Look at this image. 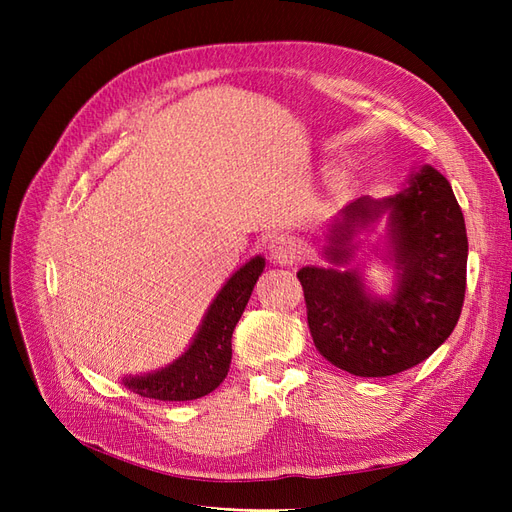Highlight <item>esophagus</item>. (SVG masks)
Segmentation results:
<instances>
[{"label": "esophagus", "instance_id": "esophagus-1", "mask_svg": "<svg viewBox=\"0 0 512 512\" xmlns=\"http://www.w3.org/2000/svg\"><path fill=\"white\" fill-rule=\"evenodd\" d=\"M265 250L269 254V258L273 262H280V265H292L294 262V247L290 243V239H286L284 235H271L265 243Z\"/></svg>", "mask_w": 512, "mask_h": 512}]
</instances>
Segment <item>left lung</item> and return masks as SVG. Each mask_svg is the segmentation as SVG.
I'll return each mask as SVG.
<instances>
[{
	"label": "left lung",
	"mask_w": 512,
	"mask_h": 512,
	"mask_svg": "<svg viewBox=\"0 0 512 512\" xmlns=\"http://www.w3.org/2000/svg\"><path fill=\"white\" fill-rule=\"evenodd\" d=\"M384 209L401 271L391 301L369 299L356 271L303 267L297 273L316 350L361 378L395 376L423 363L453 333L466 297V222L451 183L431 166L393 198L348 203L331 226L327 256L348 262L356 230Z\"/></svg>",
	"instance_id": "8db88e82"
}]
</instances>
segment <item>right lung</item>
Wrapping results in <instances>:
<instances>
[{
  "label": "right lung",
  "mask_w": 512,
  "mask_h": 512,
  "mask_svg": "<svg viewBox=\"0 0 512 512\" xmlns=\"http://www.w3.org/2000/svg\"><path fill=\"white\" fill-rule=\"evenodd\" d=\"M265 258H252L224 284L200 324L190 350L156 374L126 378L123 384L136 395L160 401H190L205 397L226 378L232 356V331L252 297Z\"/></svg>",
  "instance_id": "obj_1"
}]
</instances>
